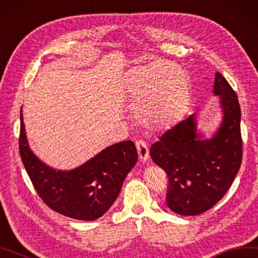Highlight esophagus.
Instances as JSON below:
<instances>
[{
	"label": "esophagus",
	"instance_id": "esophagus-1",
	"mask_svg": "<svg viewBox=\"0 0 258 258\" xmlns=\"http://www.w3.org/2000/svg\"><path fill=\"white\" fill-rule=\"evenodd\" d=\"M135 145H137L140 159H141L142 161H147L149 159V149L147 143L142 141V140H139V141L135 142Z\"/></svg>",
	"mask_w": 258,
	"mask_h": 258
}]
</instances>
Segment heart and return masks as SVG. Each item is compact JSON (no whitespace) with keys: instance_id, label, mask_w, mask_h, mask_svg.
<instances>
[{"instance_id":"heart-1","label":"heart","mask_w":258,"mask_h":258,"mask_svg":"<svg viewBox=\"0 0 258 258\" xmlns=\"http://www.w3.org/2000/svg\"><path fill=\"white\" fill-rule=\"evenodd\" d=\"M126 90L139 123L153 132H166L179 123L189 102L185 72L167 60L133 68Z\"/></svg>"}]
</instances>
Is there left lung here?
Wrapping results in <instances>:
<instances>
[{
    "instance_id": "obj_1",
    "label": "left lung",
    "mask_w": 258,
    "mask_h": 258,
    "mask_svg": "<svg viewBox=\"0 0 258 258\" xmlns=\"http://www.w3.org/2000/svg\"><path fill=\"white\" fill-rule=\"evenodd\" d=\"M213 93L220 96L222 123L211 139L198 132L195 114L152 144L150 156L168 177L167 205L181 215L210 210L230 188L242 159L240 106L236 92L219 72Z\"/></svg>"
}]
</instances>
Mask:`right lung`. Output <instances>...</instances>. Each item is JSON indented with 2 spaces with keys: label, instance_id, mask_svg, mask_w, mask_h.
<instances>
[{
  "label": "right lung",
  "instance_id": "right-lung-1",
  "mask_svg": "<svg viewBox=\"0 0 258 258\" xmlns=\"http://www.w3.org/2000/svg\"><path fill=\"white\" fill-rule=\"evenodd\" d=\"M19 151L27 174L43 202L65 217L92 221L113 205L124 179L138 161L132 141L115 143L82 166L56 170L37 158L27 141L20 110Z\"/></svg>",
  "mask_w": 258,
  "mask_h": 258
}]
</instances>
